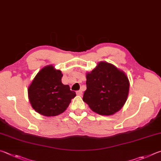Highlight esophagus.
Segmentation results:
<instances>
[{"mask_svg":"<svg viewBox=\"0 0 161 161\" xmlns=\"http://www.w3.org/2000/svg\"><path fill=\"white\" fill-rule=\"evenodd\" d=\"M76 94H77V95H78V96H82L83 92L81 91H78L76 92Z\"/></svg>","mask_w":161,"mask_h":161,"instance_id":"34e87169","label":"esophagus"}]
</instances>
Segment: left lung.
Masks as SVG:
<instances>
[{"mask_svg":"<svg viewBox=\"0 0 161 161\" xmlns=\"http://www.w3.org/2000/svg\"><path fill=\"white\" fill-rule=\"evenodd\" d=\"M87 89L83 100L100 115H112L120 110L127 100L129 81L122 70L101 61L86 74Z\"/></svg>","mask_w":161,"mask_h":161,"instance_id":"obj_1","label":"left lung"}]
</instances>
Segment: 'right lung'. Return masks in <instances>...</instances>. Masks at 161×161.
I'll use <instances>...</instances> for the list:
<instances>
[{
  "instance_id": "obj_1",
  "label": "right lung",
  "mask_w": 161,
  "mask_h": 161,
  "mask_svg": "<svg viewBox=\"0 0 161 161\" xmlns=\"http://www.w3.org/2000/svg\"><path fill=\"white\" fill-rule=\"evenodd\" d=\"M63 74L52 65L42 69L28 88V97L32 108L46 117L58 115L66 110L75 97L69 85L61 83Z\"/></svg>"
}]
</instances>
